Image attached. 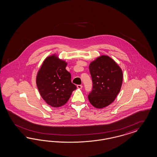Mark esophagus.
<instances>
[{"label":"esophagus","mask_w":157,"mask_h":157,"mask_svg":"<svg viewBox=\"0 0 157 157\" xmlns=\"http://www.w3.org/2000/svg\"><path fill=\"white\" fill-rule=\"evenodd\" d=\"M77 88H78V89H81L82 88V85H77Z\"/></svg>","instance_id":"obj_1"}]
</instances>
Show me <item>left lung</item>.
<instances>
[{
    "label": "left lung",
    "instance_id": "1",
    "mask_svg": "<svg viewBox=\"0 0 157 157\" xmlns=\"http://www.w3.org/2000/svg\"><path fill=\"white\" fill-rule=\"evenodd\" d=\"M93 89L88 95L89 102L96 108H105L115 100L123 81L121 68L114 59L102 55L89 65Z\"/></svg>",
    "mask_w": 157,
    "mask_h": 157
}]
</instances>
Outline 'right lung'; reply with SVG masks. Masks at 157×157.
Returning a JSON list of instances; mask_svg holds the SVG:
<instances>
[{
	"label": "right lung",
	"instance_id": "right-lung-1",
	"mask_svg": "<svg viewBox=\"0 0 157 157\" xmlns=\"http://www.w3.org/2000/svg\"><path fill=\"white\" fill-rule=\"evenodd\" d=\"M67 63L56 54L43 61L36 78L39 93L49 105L57 108L64 105L76 86L71 82V74L66 70Z\"/></svg>",
	"mask_w": 157,
	"mask_h": 157
}]
</instances>
